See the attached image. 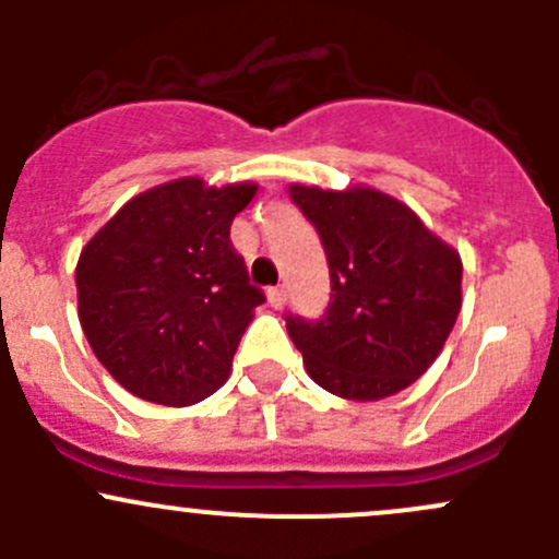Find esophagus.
I'll return each instance as SVG.
<instances>
[{
	"instance_id": "1",
	"label": "esophagus",
	"mask_w": 559,
	"mask_h": 559,
	"mask_svg": "<svg viewBox=\"0 0 559 559\" xmlns=\"http://www.w3.org/2000/svg\"><path fill=\"white\" fill-rule=\"evenodd\" d=\"M267 300H270V306L273 308H281L286 302V289L284 286H270L267 289Z\"/></svg>"
}]
</instances>
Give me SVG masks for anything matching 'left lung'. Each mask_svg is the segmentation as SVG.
<instances>
[{"instance_id":"8db88e82","label":"left lung","mask_w":559,"mask_h":559,"mask_svg":"<svg viewBox=\"0 0 559 559\" xmlns=\"http://www.w3.org/2000/svg\"><path fill=\"white\" fill-rule=\"evenodd\" d=\"M289 194L330 264L326 311L284 316L308 376L346 400H381L414 384L460 313V257L376 189L292 186Z\"/></svg>"}]
</instances>
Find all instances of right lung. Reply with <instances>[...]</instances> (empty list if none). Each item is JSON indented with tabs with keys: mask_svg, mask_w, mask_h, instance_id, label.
Listing matches in <instances>:
<instances>
[{
	"mask_svg": "<svg viewBox=\"0 0 559 559\" xmlns=\"http://www.w3.org/2000/svg\"><path fill=\"white\" fill-rule=\"evenodd\" d=\"M253 183L180 178L129 200L78 259V311L99 362L123 389L191 405L227 381L264 292L229 240Z\"/></svg>",
	"mask_w": 559,
	"mask_h": 559,
	"instance_id": "obj_1",
	"label": "right lung"
}]
</instances>
